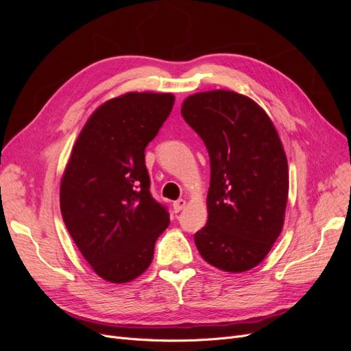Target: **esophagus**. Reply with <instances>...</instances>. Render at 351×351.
Segmentation results:
<instances>
[{"label": "esophagus", "instance_id": "34e87169", "mask_svg": "<svg viewBox=\"0 0 351 351\" xmlns=\"http://www.w3.org/2000/svg\"><path fill=\"white\" fill-rule=\"evenodd\" d=\"M186 205H187V202L184 199H178L173 204V208H174L176 212H180V210H183L186 208Z\"/></svg>", "mask_w": 351, "mask_h": 351}]
</instances>
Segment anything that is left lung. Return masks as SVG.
Here are the masks:
<instances>
[{"instance_id": "1", "label": "left lung", "mask_w": 351, "mask_h": 351, "mask_svg": "<svg viewBox=\"0 0 351 351\" xmlns=\"http://www.w3.org/2000/svg\"><path fill=\"white\" fill-rule=\"evenodd\" d=\"M182 115L210 161L208 222L195 234L196 247L221 271H249L284 226L289 165L280 136L256 102L231 90L195 93Z\"/></svg>"}]
</instances>
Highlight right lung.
<instances>
[{"label":"right lung","mask_w":351,"mask_h":351,"mask_svg":"<svg viewBox=\"0 0 351 351\" xmlns=\"http://www.w3.org/2000/svg\"><path fill=\"white\" fill-rule=\"evenodd\" d=\"M174 95L130 92L110 99L82 129L61 178L64 224L83 258L114 284L142 275L169 224L152 197L145 147L158 134Z\"/></svg>","instance_id":"right-lung-1"}]
</instances>
